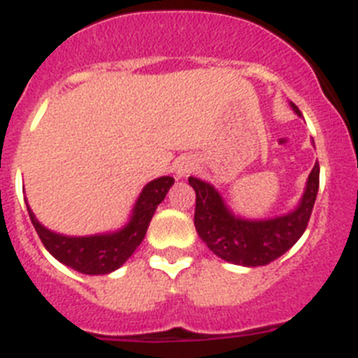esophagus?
<instances>
[{"instance_id":"esophagus-1","label":"esophagus","mask_w":358,"mask_h":358,"mask_svg":"<svg viewBox=\"0 0 358 358\" xmlns=\"http://www.w3.org/2000/svg\"><path fill=\"white\" fill-rule=\"evenodd\" d=\"M195 170H197V163H195V159H192V157H182V159L177 161L176 164V173L177 177H188L189 173H194Z\"/></svg>"}]
</instances>
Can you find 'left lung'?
Here are the masks:
<instances>
[{
	"mask_svg": "<svg viewBox=\"0 0 358 358\" xmlns=\"http://www.w3.org/2000/svg\"><path fill=\"white\" fill-rule=\"evenodd\" d=\"M290 107L301 116L292 102ZM188 182L197 195L195 229L208 249L227 264L260 267L285 255L305 233L319 192V164L315 163L310 172L296 208L271 218L240 217L211 182L197 177H188Z\"/></svg>",
	"mask_w": 358,
	"mask_h": 358,
	"instance_id": "obj_1",
	"label": "left lung"
}]
</instances>
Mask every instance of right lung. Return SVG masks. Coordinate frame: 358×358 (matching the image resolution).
<instances>
[{"mask_svg": "<svg viewBox=\"0 0 358 358\" xmlns=\"http://www.w3.org/2000/svg\"><path fill=\"white\" fill-rule=\"evenodd\" d=\"M172 185L173 177L170 176L157 177L154 181L147 182L138 201L134 202V208L125 226L115 231H107V233L85 236H69L48 229L37 220L31 208L28 206L27 199L24 202H27L28 215L41 242L55 260L82 274L100 276V274L115 273L116 268L122 267L134 255L136 248L143 242L147 235L148 224L156 213L157 206L166 197Z\"/></svg>", "mask_w": 358, "mask_h": 358, "instance_id": "right-lung-1", "label": "right lung"}]
</instances>
